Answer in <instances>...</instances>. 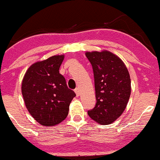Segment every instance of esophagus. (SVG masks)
<instances>
[{"label":"esophagus","mask_w":160,"mask_h":160,"mask_svg":"<svg viewBox=\"0 0 160 160\" xmlns=\"http://www.w3.org/2000/svg\"><path fill=\"white\" fill-rule=\"evenodd\" d=\"M74 91H75V93H76V95H77V96H79V95H80V90H79L78 87H77V88L74 90Z\"/></svg>","instance_id":"esophagus-1"}]
</instances>
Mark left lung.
Listing matches in <instances>:
<instances>
[{"label":"left lung","instance_id":"8db88e82","mask_svg":"<svg viewBox=\"0 0 160 160\" xmlns=\"http://www.w3.org/2000/svg\"><path fill=\"white\" fill-rule=\"evenodd\" d=\"M93 69L96 103L87 112L100 125H108L126 108L131 92L129 71L117 56L108 51L86 52Z\"/></svg>","mask_w":160,"mask_h":160}]
</instances>
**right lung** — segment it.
Segmentation results:
<instances>
[{"label": "right lung", "mask_w": 160, "mask_h": 160, "mask_svg": "<svg viewBox=\"0 0 160 160\" xmlns=\"http://www.w3.org/2000/svg\"><path fill=\"white\" fill-rule=\"evenodd\" d=\"M64 56H53L29 67L22 83L26 107L40 125L52 126L61 123L69 113V104L76 96L69 89L59 69Z\"/></svg>", "instance_id": "add662e5"}]
</instances>
